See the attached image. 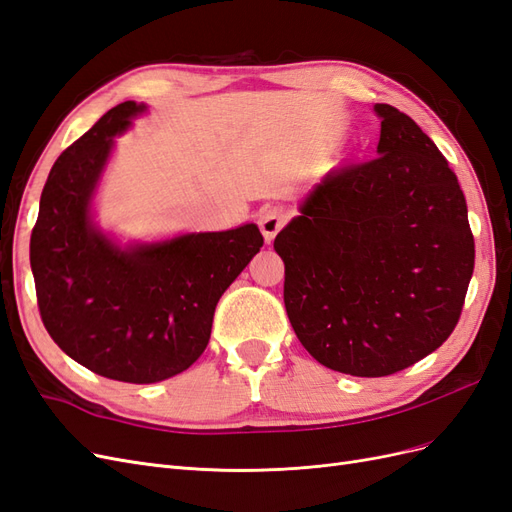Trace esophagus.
I'll use <instances>...</instances> for the list:
<instances>
[{"label": "esophagus", "mask_w": 512, "mask_h": 512, "mask_svg": "<svg viewBox=\"0 0 512 512\" xmlns=\"http://www.w3.org/2000/svg\"><path fill=\"white\" fill-rule=\"evenodd\" d=\"M284 222H286V213L282 209L269 207V209H262L260 211L258 224H260V230H262V235H265L267 243H271L275 239V235H277V232H280Z\"/></svg>", "instance_id": "obj_1"}]
</instances>
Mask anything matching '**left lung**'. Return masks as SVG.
I'll return each instance as SVG.
<instances>
[{"mask_svg":"<svg viewBox=\"0 0 512 512\" xmlns=\"http://www.w3.org/2000/svg\"><path fill=\"white\" fill-rule=\"evenodd\" d=\"M378 158L329 173L275 237L294 333L324 367L391 376L453 333L474 271L466 198L431 138L376 104Z\"/></svg>","mask_w":512,"mask_h":512,"instance_id":"left-lung-1","label":"left lung"}]
</instances>
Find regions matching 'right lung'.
<instances>
[{
  "label": "right lung",
  "instance_id": "1",
  "mask_svg": "<svg viewBox=\"0 0 512 512\" xmlns=\"http://www.w3.org/2000/svg\"><path fill=\"white\" fill-rule=\"evenodd\" d=\"M145 111L121 102L61 153L29 241L53 342L94 374L132 384L173 378L205 352L215 305L265 243L256 224H243L121 245L94 222L115 136Z\"/></svg>",
  "mask_w": 512,
  "mask_h": 512
}]
</instances>
